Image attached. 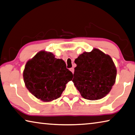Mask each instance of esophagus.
I'll use <instances>...</instances> for the list:
<instances>
[{
	"label": "esophagus",
	"instance_id": "1",
	"mask_svg": "<svg viewBox=\"0 0 135 135\" xmlns=\"http://www.w3.org/2000/svg\"><path fill=\"white\" fill-rule=\"evenodd\" d=\"M70 70L72 72V73H73V74L74 73V68H70Z\"/></svg>",
	"mask_w": 135,
	"mask_h": 135
}]
</instances>
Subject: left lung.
<instances>
[{
	"label": "left lung",
	"mask_w": 135,
	"mask_h": 135,
	"mask_svg": "<svg viewBox=\"0 0 135 135\" xmlns=\"http://www.w3.org/2000/svg\"><path fill=\"white\" fill-rule=\"evenodd\" d=\"M72 81L83 98L101 99L108 94L115 83L117 68L112 59L99 49L83 52L75 59Z\"/></svg>",
	"instance_id": "1"
}]
</instances>
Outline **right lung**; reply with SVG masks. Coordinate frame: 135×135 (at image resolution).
I'll list each match as a JSON object with an SVG mask.
<instances>
[{
  "label": "right lung",
  "mask_w": 135,
  "mask_h": 135,
  "mask_svg": "<svg viewBox=\"0 0 135 135\" xmlns=\"http://www.w3.org/2000/svg\"><path fill=\"white\" fill-rule=\"evenodd\" d=\"M23 76L29 91L44 102L61 97L66 84L73 78L65 62L45 50L40 51L27 62Z\"/></svg>",
  "instance_id": "right-lung-1"
}]
</instances>
